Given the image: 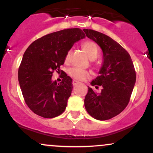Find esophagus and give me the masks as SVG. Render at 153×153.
<instances>
[{
	"instance_id": "esophagus-1",
	"label": "esophagus",
	"mask_w": 153,
	"mask_h": 153,
	"mask_svg": "<svg viewBox=\"0 0 153 153\" xmlns=\"http://www.w3.org/2000/svg\"><path fill=\"white\" fill-rule=\"evenodd\" d=\"M78 81H77V80H73V85H77V84H78Z\"/></svg>"
}]
</instances>
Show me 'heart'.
I'll use <instances>...</instances> for the list:
<instances>
[{"instance_id":"1","label":"heart","mask_w":153,"mask_h":153,"mask_svg":"<svg viewBox=\"0 0 153 153\" xmlns=\"http://www.w3.org/2000/svg\"><path fill=\"white\" fill-rule=\"evenodd\" d=\"M82 47L89 58L91 59L94 58V57H96V58L97 57L98 53H99V48H98V46L96 43L90 41L85 42L82 43ZM68 57H69V53L67 54L65 57L66 61L68 59ZM68 74L73 78L78 80H84L85 79L90 78L91 76L90 73L88 71L80 70L77 68H71L68 71Z\"/></svg>"}]
</instances>
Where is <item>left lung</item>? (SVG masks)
Returning <instances> with one entry per match:
<instances>
[{
  "label": "left lung",
  "instance_id": "obj_1",
  "mask_svg": "<svg viewBox=\"0 0 153 153\" xmlns=\"http://www.w3.org/2000/svg\"><path fill=\"white\" fill-rule=\"evenodd\" d=\"M88 38L101 47L102 66L91 85L101 86L97 94L90 87L84 100L88 113L97 120H108L119 114L129 103L136 82V73L130 55L107 35L92 29H83Z\"/></svg>",
  "mask_w": 153,
  "mask_h": 153
}]
</instances>
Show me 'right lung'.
Instances as JSON below:
<instances>
[{"label": "right lung", "instance_id": "1", "mask_svg": "<svg viewBox=\"0 0 153 153\" xmlns=\"http://www.w3.org/2000/svg\"><path fill=\"white\" fill-rule=\"evenodd\" d=\"M85 36L78 28L63 29L35 40L26 49L18 78L24 101L34 114L50 119L65 110L73 80L65 73L62 82L57 84L52 81V73L59 72L68 51Z\"/></svg>", "mask_w": 153, "mask_h": 153}]
</instances>
